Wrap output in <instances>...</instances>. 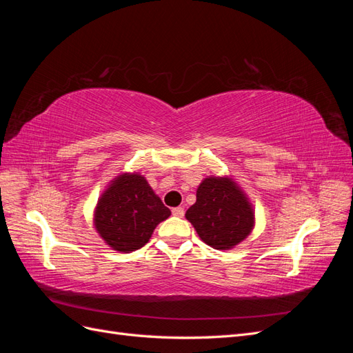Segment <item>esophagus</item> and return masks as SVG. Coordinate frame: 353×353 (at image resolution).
I'll return each mask as SVG.
<instances>
[{"mask_svg": "<svg viewBox=\"0 0 353 353\" xmlns=\"http://www.w3.org/2000/svg\"><path fill=\"white\" fill-rule=\"evenodd\" d=\"M184 208H174L172 209V215L174 216H178V218H183L184 216Z\"/></svg>", "mask_w": 353, "mask_h": 353, "instance_id": "obj_1", "label": "esophagus"}]
</instances>
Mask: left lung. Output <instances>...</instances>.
<instances>
[{
  "instance_id": "obj_1",
  "label": "left lung",
  "mask_w": 353,
  "mask_h": 353,
  "mask_svg": "<svg viewBox=\"0 0 353 353\" xmlns=\"http://www.w3.org/2000/svg\"><path fill=\"white\" fill-rule=\"evenodd\" d=\"M196 197L185 218L210 248L230 250L252 232L254 227L252 203L231 176L205 178Z\"/></svg>"
}]
</instances>
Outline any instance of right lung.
<instances>
[{
  "instance_id": "1",
  "label": "right lung",
  "mask_w": 353,
  "mask_h": 353,
  "mask_svg": "<svg viewBox=\"0 0 353 353\" xmlns=\"http://www.w3.org/2000/svg\"><path fill=\"white\" fill-rule=\"evenodd\" d=\"M170 210L138 172L117 175L99 199L94 225L104 243L116 252L138 250Z\"/></svg>"
}]
</instances>
